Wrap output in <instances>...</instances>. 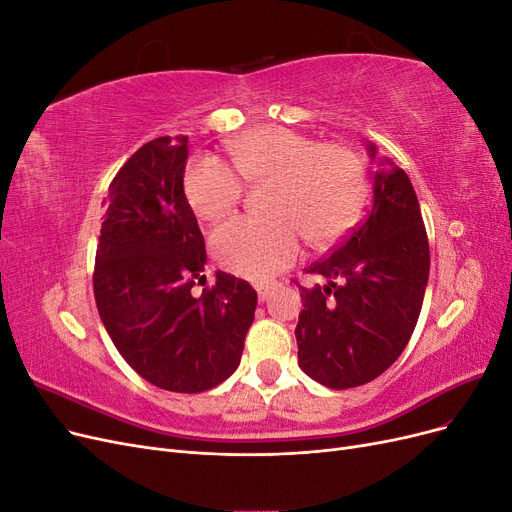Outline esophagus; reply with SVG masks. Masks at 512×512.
Listing matches in <instances>:
<instances>
[{
    "label": "esophagus",
    "instance_id": "obj_1",
    "mask_svg": "<svg viewBox=\"0 0 512 512\" xmlns=\"http://www.w3.org/2000/svg\"><path fill=\"white\" fill-rule=\"evenodd\" d=\"M254 288L258 292V301H267L277 286L275 284H256Z\"/></svg>",
    "mask_w": 512,
    "mask_h": 512
}]
</instances>
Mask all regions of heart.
<instances>
[{
    "mask_svg": "<svg viewBox=\"0 0 512 512\" xmlns=\"http://www.w3.org/2000/svg\"><path fill=\"white\" fill-rule=\"evenodd\" d=\"M232 166L247 183H269L265 209L271 218H235L213 230L211 250L228 273L269 280L301 252V235L324 247L352 226L367 196L363 158L342 143L284 126L245 130L226 145ZM239 177L213 158L185 168L183 194L196 218L215 222L237 207Z\"/></svg>",
    "mask_w": 512,
    "mask_h": 512,
    "instance_id": "obj_1",
    "label": "heart"
}]
</instances>
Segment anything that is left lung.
<instances>
[{
	"instance_id": "left-lung-1",
	"label": "left lung",
	"mask_w": 512,
	"mask_h": 512,
	"mask_svg": "<svg viewBox=\"0 0 512 512\" xmlns=\"http://www.w3.org/2000/svg\"><path fill=\"white\" fill-rule=\"evenodd\" d=\"M374 198L348 239L309 267L324 277L301 286L294 329L299 367L329 389L378 378L404 352L421 314L429 277V243L408 175L367 143Z\"/></svg>"
}]
</instances>
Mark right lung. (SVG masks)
<instances>
[{
	"mask_svg": "<svg viewBox=\"0 0 512 512\" xmlns=\"http://www.w3.org/2000/svg\"><path fill=\"white\" fill-rule=\"evenodd\" d=\"M188 136L145 143L108 185L94 294L128 365L175 393H200L239 367L256 290L218 271L194 297L205 239L183 194ZM205 277V275H203Z\"/></svg>",
	"mask_w": 512,
	"mask_h": 512,
	"instance_id": "add662e5",
	"label": "right lung"
}]
</instances>
